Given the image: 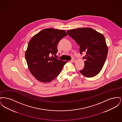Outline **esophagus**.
I'll list each match as a JSON object with an SVG mask.
<instances>
[{
  "instance_id": "34e87169",
  "label": "esophagus",
  "mask_w": 122,
  "mask_h": 122,
  "mask_svg": "<svg viewBox=\"0 0 122 122\" xmlns=\"http://www.w3.org/2000/svg\"><path fill=\"white\" fill-rule=\"evenodd\" d=\"M71 61H72V62H75L76 61V59H75V58H73V59H72L71 60Z\"/></svg>"
}]
</instances>
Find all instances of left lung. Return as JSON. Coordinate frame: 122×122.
<instances>
[{
	"instance_id": "obj_1",
	"label": "left lung",
	"mask_w": 122,
	"mask_h": 122,
	"mask_svg": "<svg viewBox=\"0 0 122 122\" xmlns=\"http://www.w3.org/2000/svg\"><path fill=\"white\" fill-rule=\"evenodd\" d=\"M68 35L80 46V52H86L83 69L80 71L83 76L92 77L102 69L107 57L108 48L104 36L91 28L69 30Z\"/></svg>"
}]
</instances>
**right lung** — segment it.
<instances>
[{"instance_id": "1", "label": "right lung", "mask_w": 122, "mask_h": 122, "mask_svg": "<svg viewBox=\"0 0 122 122\" xmlns=\"http://www.w3.org/2000/svg\"><path fill=\"white\" fill-rule=\"evenodd\" d=\"M67 35L63 30L47 28L41 30L29 41L25 58L31 74L39 81L50 82L60 74L67 61L53 56L57 44Z\"/></svg>"}]
</instances>
